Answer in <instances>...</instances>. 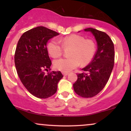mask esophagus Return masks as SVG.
Returning a JSON list of instances; mask_svg holds the SVG:
<instances>
[{
	"instance_id": "34e87169",
	"label": "esophagus",
	"mask_w": 131,
	"mask_h": 131,
	"mask_svg": "<svg viewBox=\"0 0 131 131\" xmlns=\"http://www.w3.org/2000/svg\"><path fill=\"white\" fill-rule=\"evenodd\" d=\"M63 74L64 75V76H67L68 74V72H65V71H63L62 72Z\"/></svg>"
}]
</instances>
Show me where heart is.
Listing matches in <instances>:
<instances>
[{
    "mask_svg": "<svg viewBox=\"0 0 131 131\" xmlns=\"http://www.w3.org/2000/svg\"><path fill=\"white\" fill-rule=\"evenodd\" d=\"M55 39L47 45L48 52L54 58L61 57L64 49L71 47L68 58H60L54 61V67L62 71H70L77 68L79 64H88L94 58L96 51V45L92 40L85 39L78 34H71L59 40Z\"/></svg>",
    "mask_w": 131,
    "mask_h": 131,
    "instance_id": "heart-1",
    "label": "heart"
}]
</instances>
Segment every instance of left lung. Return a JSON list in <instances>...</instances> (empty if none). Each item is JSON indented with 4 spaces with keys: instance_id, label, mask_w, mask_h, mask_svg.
<instances>
[{
    "instance_id": "8db88e82",
    "label": "left lung",
    "mask_w": 131,
    "mask_h": 131,
    "mask_svg": "<svg viewBox=\"0 0 131 131\" xmlns=\"http://www.w3.org/2000/svg\"><path fill=\"white\" fill-rule=\"evenodd\" d=\"M95 36L97 50L91 62L78 73V79L73 84L75 92L84 98L95 96L102 91L108 81L115 63V49L111 38L103 31L87 28Z\"/></svg>"
}]
</instances>
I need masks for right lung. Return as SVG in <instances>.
<instances>
[{
	"mask_svg": "<svg viewBox=\"0 0 131 131\" xmlns=\"http://www.w3.org/2000/svg\"><path fill=\"white\" fill-rule=\"evenodd\" d=\"M59 33L43 26L26 31L18 42L15 64L19 79L28 92L39 99L56 93L57 84L63 77L60 71H48L52 61L48 53V40Z\"/></svg>",
	"mask_w": 131,
	"mask_h": 131,
	"instance_id": "add662e5",
	"label": "right lung"
}]
</instances>
